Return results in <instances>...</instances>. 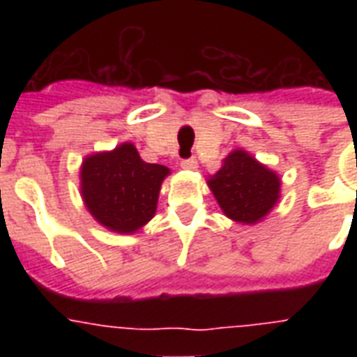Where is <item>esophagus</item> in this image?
Returning <instances> with one entry per match:
<instances>
[{
    "label": "esophagus",
    "instance_id": "esophagus-1",
    "mask_svg": "<svg viewBox=\"0 0 357 357\" xmlns=\"http://www.w3.org/2000/svg\"><path fill=\"white\" fill-rule=\"evenodd\" d=\"M181 168H183V170H196V168H198V161H196L195 157L185 159V161H181Z\"/></svg>",
    "mask_w": 357,
    "mask_h": 357
}]
</instances>
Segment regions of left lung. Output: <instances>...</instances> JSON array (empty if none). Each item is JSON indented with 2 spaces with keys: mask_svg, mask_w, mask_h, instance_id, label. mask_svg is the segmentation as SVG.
<instances>
[{
  "mask_svg": "<svg viewBox=\"0 0 357 357\" xmlns=\"http://www.w3.org/2000/svg\"><path fill=\"white\" fill-rule=\"evenodd\" d=\"M207 185L224 215L246 226L261 222L282 196L280 176L246 150L231 151Z\"/></svg>",
  "mask_w": 357,
  "mask_h": 357,
  "instance_id": "1",
  "label": "left lung"
}]
</instances>
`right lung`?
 Masks as SVG:
<instances>
[{
	"label": "right lung",
	"mask_w": 357,
	"mask_h": 357,
	"mask_svg": "<svg viewBox=\"0 0 357 357\" xmlns=\"http://www.w3.org/2000/svg\"><path fill=\"white\" fill-rule=\"evenodd\" d=\"M170 168L140 159L131 142L85 157L79 170L83 204L94 220L114 234H135L157 211Z\"/></svg>",
	"instance_id": "obj_1"
}]
</instances>
